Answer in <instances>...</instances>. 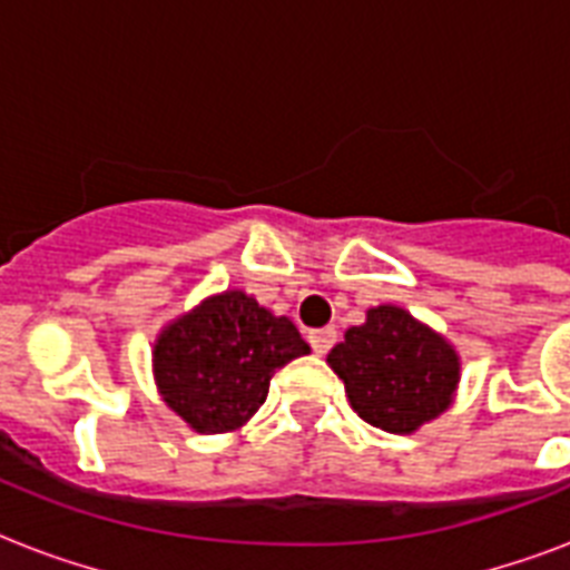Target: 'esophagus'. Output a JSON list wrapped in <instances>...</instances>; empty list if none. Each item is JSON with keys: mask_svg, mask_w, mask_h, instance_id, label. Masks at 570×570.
Listing matches in <instances>:
<instances>
[{"mask_svg": "<svg viewBox=\"0 0 570 570\" xmlns=\"http://www.w3.org/2000/svg\"><path fill=\"white\" fill-rule=\"evenodd\" d=\"M307 340H311V346L316 355H325L334 343H337V331L334 328H316L307 334Z\"/></svg>", "mask_w": 570, "mask_h": 570, "instance_id": "esophagus-1", "label": "esophagus"}]
</instances>
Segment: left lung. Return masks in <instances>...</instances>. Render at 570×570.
Instances as JSON below:
<instances>
[{
  "label": "left lung",
  "mask_w": 570,
  "mask_h": 570,
  "mask_svg": "<svg viewBox=\"0 0 570 570\" xmlns=\"http://www.w3.org/2000/svg\"><path fill=\"white\" fill-rule=\"evenodd\" d=\"M361 420L390 434H411L452 405L459 352L396 304L366 311L364 325L328 352Z\"/></svg>",
  "instance_id": "8db88e82"
}]
</instances>
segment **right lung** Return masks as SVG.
<instances>
[{"label": "right lung", "mask_w": 570, "mask_h": 570, "mask_svg": "<svg viewBox=\"0 0 570 570\" xmlns=\"http://www.w3.org/2000/svg\"><path fill=\"white\" fill-rule=\"evenodd\" d=\"M307 352L286 316L227 289L165 325L154 346L156 387L195 432H236L266 402L272 375Z\"/></svg>", "instance_id": "add662e5"}]
</instances>
